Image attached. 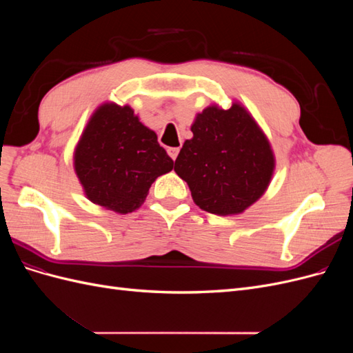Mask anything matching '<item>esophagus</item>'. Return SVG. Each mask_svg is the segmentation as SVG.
<instances>
[{"label": "esophagus", "mask_w": 353, "mask_h": 353, "mask_svg": "<svg viewBox=\"0 0 353 353\" xmlns=\"http://www.w3.org/2000/svg\"><path fill=\"white\" fill-rule=\"evenodd\" d=\"M178 153H179V148H178V147H169V148H168V154H169L170 157H172L174 160L176 159Z\"/></svg>", "instance_id": "1"}]
</instances>
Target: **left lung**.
<instances>
[{
    "label": "left lung",
    "mask_w": 353,
    "mask_h": 353,
    "mask_svg": "<svg viewBox=\"0 0 353 353\" xmlns=\"http://www.w3.org/2000/svg\"><path fill=\"white\" fill-rule=\"evenodd\" d=\"M175 160V172L196 205L215 215H239L268 188L275 169L271 144L252 114L234 103L209 105L191 125Z\"/></svg>",
    "instance_id": "1"
}]
</instances>
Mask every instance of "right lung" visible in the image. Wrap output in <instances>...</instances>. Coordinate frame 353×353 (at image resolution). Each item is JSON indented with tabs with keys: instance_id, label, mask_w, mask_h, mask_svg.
Listing matches in <instances>:
<instances>
[{
	"instance_id": "obj_1",
	"label": "right lung",
	"mask_w": 353,
	"mask_h": 353,
	"mask_svg": "<svg viewBox=\"0 0 353 353\" xmlns=\"http://www.w3.org/2000/svg\"><path fill=\"white\" fill-rule=\"evenodd\" d=\"M73 166L88 200L125 215L143 205L156 178L174 169V160L130 105L104 103L85 126Z\"/></svg>"
}]
</instances>
